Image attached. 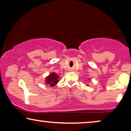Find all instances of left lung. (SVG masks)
<instances>
[{
  "mask_svg": "<svg viewBox=\"0 0 131 131\" xmlns=\"http://www.w3.org/2000/svg\"><path fill=\"white\" fill-rule=\"evenodd\" d=\"M86 86H88V85H86Z\"/></svg>",
  "mask_w": 131,
  "mask_h": 131,
  "instance_id": "obj_1",
  "label": "left lung"
}]
</instances>
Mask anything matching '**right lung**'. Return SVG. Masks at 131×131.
Wrapping results in <instances>:
<instances>
[{"mask_svg":"<svg viewBox=\"0 0 131 131\" xmlns=\"http://www.w3.org/2000/svg\"><path fill=\"white\" fill-rule=\"evenodd\" d=\"M45 82L46 85H49L51 87H53L57 85L60 81V76L55 72H52L46 77Z\"/></svg>","mask_w":131,"mask_h":131,"instance_id":"obj_1","label":"right lung"}]
</instances>
